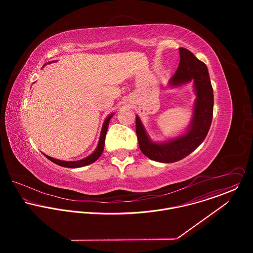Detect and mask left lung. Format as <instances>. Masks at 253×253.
Here are the masks:
<instances>
[{"label":"left lung","mask_w":253,"mask_h":253,"mask_svg":"<svg viewBox=\"0 0 253 253\" xmlns=\"http://www.w3.org/2000/svg\"><path fill=\"white\" fill-rule=\"evenodd\" d=\"M180 62L170 79L171 85H180L194 81L197 99L193 121L186 134L164 144L150 141L144 127L136 117V134L140 150L149 159L160 163L178 162L203 143L210 130L213 116V88L207 65L189 49L179 47Z\"/></svg>","instance_id":"8db88e82"}]
</instances>
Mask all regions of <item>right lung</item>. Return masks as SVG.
<instances>
[{"instance_id": "right-lung-1", "label": "right lung", "mask_w": 253, "mask_h": 253, "mask_svg": "<svg viewBox=\"0 0 253 253\" xmlns=\"http://www.w3.org/2000/svg\"><path fill=\"white\" fill-rule=\"evenodd\" d=\"M113 115H110L108 118L106 119L104 125H103V127H102V130H101V135H100V139H99V143L98 146L96 148V150L91 154L89 155L88 157L81 160V161H76V162H64V161H60V160H56V159H53L51 157H48L45 155V157L51 161L52 163L58 165V166H61V167H64V168H81V167H84V166H87L89 164H92L94 163L100 156L101 154L103 153V150H104V144H105V137H106V133H107V129H108L109 122H110V119L112 118Z\"/></svg>"}]
</instances>
